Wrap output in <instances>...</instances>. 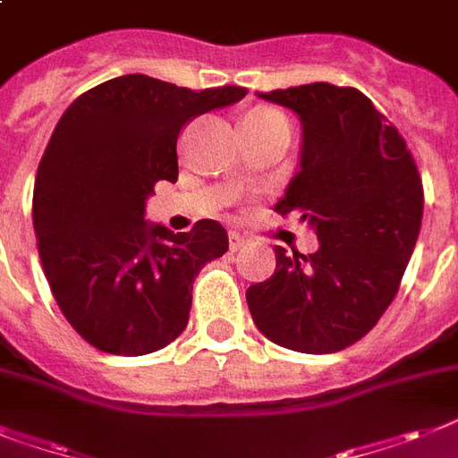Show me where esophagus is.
I'll use <instances>...</instances> for the list:
<instances>
[{"instance_id": "esophagus-1", "label": "esophagus", "mask_w": 458, "mask_h": 458, "mask_svg": "<svg viewBox=\"0 0 458 458\" xmlns=\"http://www.w3.org/2000/svg\"><path fill=\"white\" fill-rule=\"evenodd\" d=\"M246 242H249V239H246V236H243V233H239V232H229V249H232V250H239Z\"/></svg>"}]
</instances>
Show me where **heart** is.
<instances>
[{
	"label": "heart",
	"instance_id": "1",
	"mask_svg": "<svg viewBox=\"0 0 458 458\" xmlns=\"http://www.w3.org/2000/svg\"><path fill=\"white\" fill-rule=\"evenodd\" d=\"M250 118H282V113L273 111V108H256V111H250L249 113ZM246 115V118H249Z\"/></svg>",
	"mask_w": 458,
	"mask_h": 458
}]
</instances>
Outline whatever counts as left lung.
Segmentation results:
<instances>
[{
  "label": "left lung",
  "mask_w": 458,
  "mask_h": 458,
  "mask_svg": "<svg viewBox=\"0 0 458 458\" xmlns=\"http://www.w3.org/2000/svg\"><path fill=\"white\" fill-rule=\"evenodd\" d=\"M297 113L299 174L275 209L316 232L309 256L275 246L270 280L246 290L258 331L309 355L345 350L394 301L422 222V183L398 130L352 86L258 94Z\"/></svg>",
  "instance_id": "1"
}]
</instances>
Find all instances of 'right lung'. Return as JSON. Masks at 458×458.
I'll list each match as a JSON object with an SVG mask.
<instances>
[{"mask_svg": "<svg viewBox=\"0 0 458 458\" xmlns=\"http://www.w3.org/2000/svg\"><path fill=\"white\" fill-rule=\"evenodd\" d=\"M243 96L125 74L64 111L38 166L33 229L55 301L86 343L137 357L185 331L192 280L229 236L215 219L174 233L144 219L147 200L157 181H178L181 130Z\"/></svg>", "mask_w": 458, "mask_h": 458, "instance_id": "1", "label": "right lung"}]
</instances>
